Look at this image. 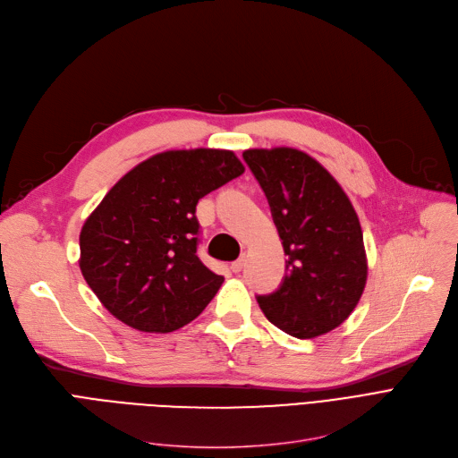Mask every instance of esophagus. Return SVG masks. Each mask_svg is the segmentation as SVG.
<instances>
[{
    "label": "esophagus",
    "instance_id": "1",
    "mask_svg": "<svg viewBox=\"0 0 458 458\" xmlns=\"http://www.w3.org/2000/svg\"><path fill=\"white\" fill-rule=\"evenodd\" d=\"M243 267H245V256H242L239 259H235V261L232 263V266H230V269H232L233 273H239V271H242Z\"/></svg>",
    "mask_w": 458,
    "mask_h": 458
}]
</instances>
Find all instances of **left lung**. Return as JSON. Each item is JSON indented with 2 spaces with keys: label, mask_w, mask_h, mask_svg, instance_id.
<instances>
[{
  "label": "left lung",
  "mask_w": 458,
  "mask_h": 458,
  "mask_svg": "<svg viewBox=\"0 0 458 458\" xmlns=\"http://www.w3.org/2000/svg\"><path fill=\"white\" fill-rule=\"evenodd\" d=\"M266 192L282 247L285 276L259 295L266 318L299 340L340 327L356 308L368 280L358 215L327 168L297 148L243 152Z\"/></svg>",
  "instance_id": "obj_1"
}]
</instances>
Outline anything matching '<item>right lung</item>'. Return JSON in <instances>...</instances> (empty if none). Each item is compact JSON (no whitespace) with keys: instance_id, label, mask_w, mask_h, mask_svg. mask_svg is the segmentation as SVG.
I'll return each instance as SVG.
<instances>
[{"instance_id":"obj_1","label":"right lung","mask_w":458,"mask_h":458,"mask_svg":"<svg viewBox=\"0 0 458 458\" xmlns=\"http://www.w3.org/2000/svg\"><path fill=\"white\" fill-rule=\"evenodd\" d=\"M243 173L230 150H168L111 187L81 228L80 269L116 319L165 334L202 314L225 278L197 254V204Z\"/></svg>"}]
</instances>
